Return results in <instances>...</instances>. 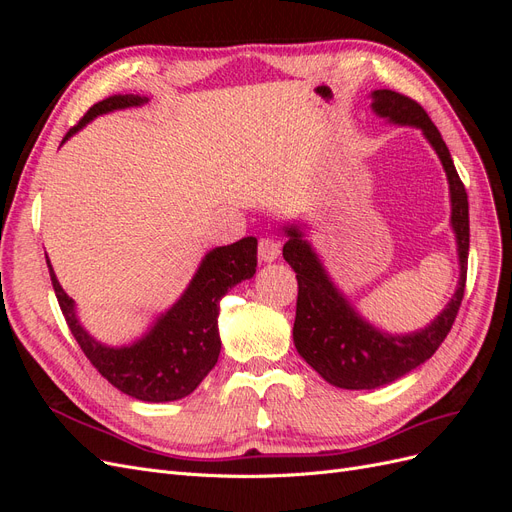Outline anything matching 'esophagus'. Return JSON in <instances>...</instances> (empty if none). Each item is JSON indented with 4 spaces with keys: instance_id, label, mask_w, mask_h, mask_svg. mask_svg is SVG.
Returning <instances> with one entry per match:
<instances>
[{
    "instance_id": "1",
    "label": "esophagus",
    "mask_w": 512,
    "mask_h": 512,
    "mask_svg": "<svg viewBox=\"0 0 512 512\" xmlns=\"http://www.w3.org/2000/svg\"><path fill=\"white\" fill-rule=\"evenodd\" d=\"M258 256H260V260H265V262L275 260L277 256H280V241L273 239V237H262L258 241Z\"/></svg>"
}]
</instances>
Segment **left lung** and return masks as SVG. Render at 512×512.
I'll list each match as a JSON object with an SVG mask.
<instances>
[{"instance_id": "8db88e82", "label": "left lung", "mask_w": 512, "mask_h": 512, "mask_svg": "<svg viewBox=\"0 0 512 512\" xmlns=\"http://www.w3.org/2000/svg\"><path fill=\"white\" fill-rule=\"evenodd\" d=\"M374 111L380 117L404 126L421 128L427 141L436 149L451 183L453 228L459 247V288L444 312L427 329L406 337H393L376 331L356 316L348 301L335 290L297 228H288L290 239L284 245V258L297 273L299 297L292 339L299 354L318 374L333 386L350 391L378 389L425 363L451 333L466 292L468 252H470V213L468 194L457 175L451 151L442 141L440 130L425 113V108L410 96L391 89L371 94Z\"/></svg>"}]
</instances>
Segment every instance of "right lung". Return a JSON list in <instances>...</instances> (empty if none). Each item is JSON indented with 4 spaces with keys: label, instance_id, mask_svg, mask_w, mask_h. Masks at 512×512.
<instances>
[{
    "label": "right lung",
    "instance_id": "right-lung-1",
    "mask_svg": "<svg viewBox=\"0 0 512 512\" xmlns=\"http://www.w3.org/2000/svg\"><path fill=\"white\" fill-rule=\"evenodd\" d=\"M143 102L147 98L132 94L108 96L91 106L61 143L94 117ZM256 245L254 237H245L232 245L215 247L173 309H168L149 335L130 348H106L94 342L76 320L72 299L59 286L49 260L46 265L61 314L89 363L121 393L158 404L190 395L218 363L222 348L218 335L220 301L228 288L250 280L256 273Z\"/></svg>",
    "mask_w": 512,
    "mask_h": 512
}]
</instances>
